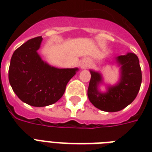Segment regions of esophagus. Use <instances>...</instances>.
<instances>
[{
  "label": "esophagus",
  "instance_id": "34e87169",
  "mask_svg": "<svg viewBox=\"0 0 152 152\" xmlns=\"http://www.w3.org/2000/svg\"><path fill=\"white\" fill-rule=\"evenodd\" d=\"M89 62H88L87 60H84V61L81 63V66H82V68H83V69H86V68H87L89 66Z\"/></svg>",
  "mask_w": 152,
  "mask_h": 152
}]
</instances>
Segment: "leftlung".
Here are the masks:
<instances>
[{"instance_id": "obj_1", "label": "left lung", "mask_w": 152, "mask_h": 152, "mask_svg": "<svg viewBox=\"0 0 152 152\" xmlns=\"http://www.w3.org/2000/svg\"><path fill=\"white\" fill-rule=\"evenodd\" d=\"M121 66V82L116 86L109 87L106 94L97 90L102 81L101 75L90 71L91 78L88 88V97L96 108L105 112H117L133 102L138 94L142 82V73L138 57L133 53L117 57Z\"/></svg>"}]
</instances>
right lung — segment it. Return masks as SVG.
<instances>
[{"label":"right lung","instance_id":"right-lung-1","mask_svg":"<svg viewBox=\"0 0 152 152\" xmlns=\"http://www.w3.org/2000/svg\"><path fill=\"white\" fill-rule=\"evenodd\" d=\"M42 36L28 40L12 56L9 80L17 97L36 107L50 105L63 97L66 86L77 70L48 65L37 53Z\"/></svg>","mask_w":152,"mask_h":152}]
</instances>
